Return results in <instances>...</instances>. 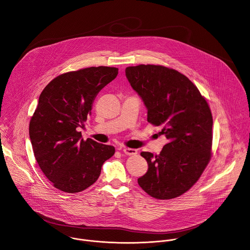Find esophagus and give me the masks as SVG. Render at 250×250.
<instances>
[{"label": "esophagus", "mask_w": 250, "mask_h": 250, "mask_svg": "<svg viewBox=\"0 0 250 250\" xmlns=\"http://www.w3.org/2000/svg\"><path fill=\"white\" fill-rule=\"evenodd\" d=\"M124 153L125 155H128V156H131V155H136L138 153V150L135 149V148H128V147H125L123 149Z\"/></svg>", "instance_id": "obj_1"}]
</instances>
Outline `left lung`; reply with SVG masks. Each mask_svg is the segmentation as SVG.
Wrapping results in <instances>:
<instances>
[{
    "label": "left lung",
    "instance_id": "obj_1",
    "mask_svg": "<svg viewBox=\"0 0 250 250\" xmlns=\"http://www.w3.org/2000/svg\"><path fill=\"white\" fill-rule=\"evenodd\" d=\"M125 76L147 108V122L161 126L168 143L159 155L142 152L148 170L138 179L151 197L168 200L189 190L211 158L209 105L192 82L179 71L155 64L125 68Z\"/></svg>",
    "mask_w": 250,
    "mask_h": 250
}]
</instances>
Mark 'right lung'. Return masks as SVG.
I'll return each instance as SVG.
<instances>
[{"label":"right lung","mask_w":250,"mask_h":250,"mask_svg":"<svg viewBox=\"0 0 250 250\" xmlns=\"http://www.w3.org/2000/svg\"><path fill=\"white\" fill-rule=\"evenodd\" d=\"M117 75L118 68L109 66L66 72L54 78L39 97L29 137L40 168L59 190L86 189L115 153L112 146L84 141L77 128L91 114L97 94Z\"/></svg>","instance_id":"obj_1"}]
</instances>
